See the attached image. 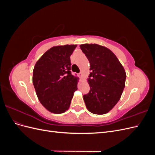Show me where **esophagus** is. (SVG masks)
Returning a JSON list of instances; mask_svg holds the SVG:
<instances>
[{
    "instance_id": "34e87169",
    "label": "esophagus",
    "mask_w": 155,
    "mask_h": 155,
    "mask_svg": "<svg viewBox=\"0 0 155 155\" xmlns=\"http://www.w3.org/2000/svg\"><path fill=\"white\" fill-rule=\"evenodd\" d=\"M79 77H80V78H81V77L82 76V72H79Z\"/></svg>"
}]
</instances>
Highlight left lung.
I'll use <instances>...</instances> for the list:
<instances>
[{
    "label": "left lung",
    "mask_w": 155,
    "mask_h": 155,
    "mask_svg": "<svg viewBox=\"0 0 155 155\" xmlns=\"http://www.w3.org/2000/svg\"><path fill=\"white\" fill-rule=\"evenodd\" d=\"M80 48L90 63L88 82L90 91L83 96L87 109L95 114L109 112L120 100L125 85L126 74L111 50L97 44Z\"/></svg>",
    "instance_id": "left-lung-1"
}]
</instances>
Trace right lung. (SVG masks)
<instances>
[{
  "instance_id": "1",
  "label": "right lung",
  "mask_w": 155,
  "mask_h": 155,
  "mask_svg": "<svg viewBox=\"0 0 155 155\" xmlns=\"http://www.w3.org/2000/svg\"><path fill=\"white\" fill-rule=\"evenodd\" d=\"M76 46H54L41 56L34 67L33 84L37 97L45 109L53 113L68 110L78 89L79 78L70 71V55Z\"/></svg>"
}]
</instances>
